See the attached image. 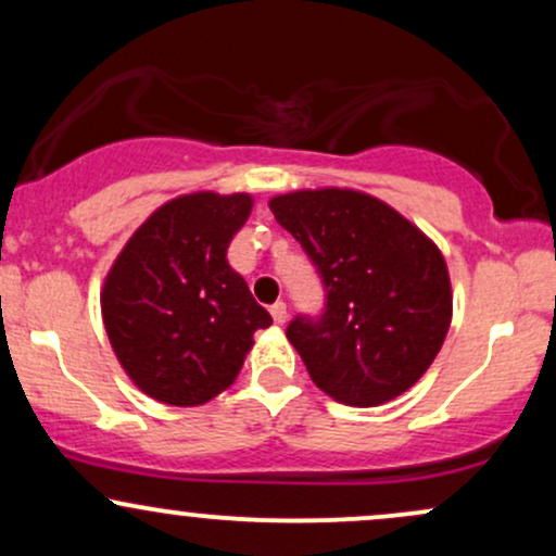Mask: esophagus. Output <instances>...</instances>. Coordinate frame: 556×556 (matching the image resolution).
I'll return each mask as SVG.
<instances>
[{
  "mask_svg": "<svg viewBox=\"0 0 556 556\" xmlns=\"http://www.w3.org/2000/svg\"><path fill=\"white\" fill-rule=\"evenodd\" d=\"M269 311H271L274 324H285L287 321V305L282 303V300H277V303H274Z\"/></svg>",
  "mask_w": 556,
  "mask_h": 556,
  "instance_id": "esophagus-1",
  "label": "esophagus"
}]
</instances>
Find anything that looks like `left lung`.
<instances>
[{
    "label": "left lung",
    "mask_w": 556,
    "mask_h": 556,
    "mask_svg": "<svg viewBox=\"0 0 556 556\" xmlns=\"http://www.w3.org/2000/svg\"><path fill=\"white\" fill-rule=\"evenodd\" d=\"M274 219L308 253L327 287L318 321L295 318L287 340L331 400L374 407L429 371L452 324V285L429 235L353 188L292 190Z\"/></svg>",
    "instance_id": "1"
}]
</instances>
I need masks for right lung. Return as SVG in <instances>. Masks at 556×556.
<instances>
[{
	"label": "right lung",
	"mask_w": 556,
	"mask_h": 556,
	"mask_svg": "<svg viewBox=\"0 0 556 556\" xmlns=\"http://www.w3.org/2000/svg\"><path fill=\"white\" fill-rule=\"evenodd\" d=\"M253 195H177L125 242L101 287V318L123 371L175 407L214 400L238 379L253 334L271 324L227 248Z\"/></svg>",
	"instance_id": "add662e5"
}]
</instances>
